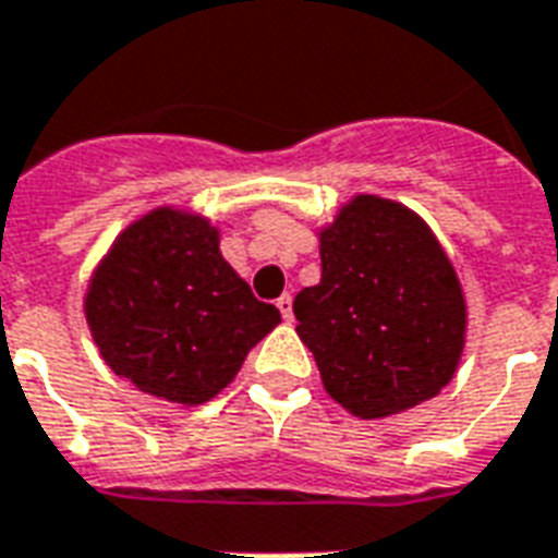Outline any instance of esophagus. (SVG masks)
<instances>
[{
  "instance_id": "obj_1",
  "label": "esophagus",
  "mask_w": 558,
  "mask_h": 558,
  "mask_svg": "<svg viewBox=\"0 0 558 558\" xmlns=\"http://www.w3.org/2000/svg\"><path fill=\"white\" fill-rule=\"evenodd\" d=\"M275 304H278V310H280V316L287 318H292V295H280L278 301H275Z\"/></svg>"
}]
</instances>
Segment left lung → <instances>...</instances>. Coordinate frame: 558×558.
<instances>
[{
    "mask_svg": "<svg viewBox=\"0 0 558 558\" xmlns=\"http://www.w3.org/2000/svg\"><path fill=\"white\" fill-rule=\"evenodd\" d=\"M316 236L322 280L292 310L325 392L365 421L436 398L462 360L468 304L430 225L407 204L360 193Z\"/></svg>",
    "mask_w": 558,
    "mask_h": 558,
    "instance_id": "obj_1",
    "label": "left lung"
}]
</instances>
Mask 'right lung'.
<instances>
[{"label":"right lung","instance_id":"right-lung-1","mask_svg":"<svg viewBox=\"0 0 558 558\" xmlns=\"http://www.w3.org/2000/svg\"><path fill=\"white\" fill-rule=\"evenodd\" d=\"M84 318L110 372L181 407L216 398L280 325L278 307L222 257L219 228L175 204L113 240L87 283Z\"/></svg>","mask_w":558,"mask_h":558}]
</instances>
